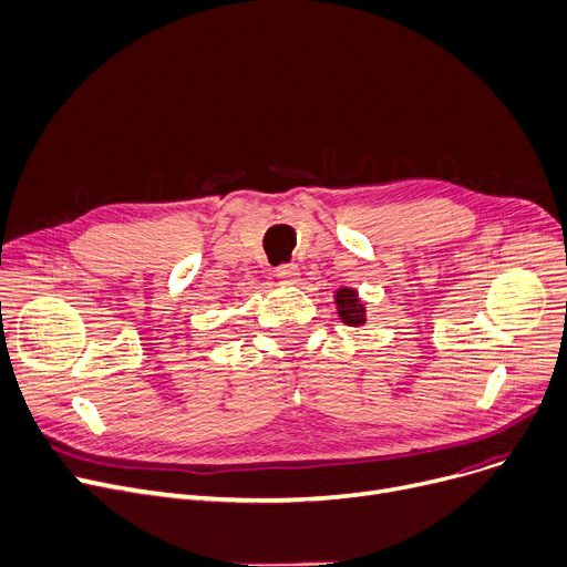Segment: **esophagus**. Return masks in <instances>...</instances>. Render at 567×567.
<instances>
[{
    "instance_id": "obj_1",
    "label": "esophagus",
    "mask_w": 567,
    "mask_h": 567,
    "mask_svg": "<svg viewBox=\"0 0 567 567\" xmlns=\"http://www.w3.org/2000/svg\"><path fill=\"white\" fill-rule=\"evenodd\" d=\"M275 277L279 281H284V284H295V281H298V277H300V267L295 265V262H284V265H279L275 269Z\"/></svg>"
}]
</instances>
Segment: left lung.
<instances>
[{
	"label": "left lung",
	"mask_w": 567,
	"mask_h": 567,
	"mask_svg": "<svg viewBox=\"0 0 567 567\" xmlns=\"http://www.w3.org/2000/svg\"><path fill=\"white\" fill-rule=\"evenodd\" d=\"M337 307H339V316L346 322V326H364V305L358 300V292L350 288H341L337 292Z\"/></svg>",
	"instance_id": "left-lung-1"
}]
</instances>
